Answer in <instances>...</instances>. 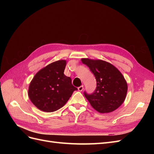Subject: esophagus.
<instances>
[{"instance_id":"esophagus-1","label":"esophagus","mask_w":154,"mask_h":154,"mask_svg":"<svg viewBox=\"0 0 154 154\" xmlns=\"http://www.w3.org/2000/svg\"><path fill=\"white\" fill-rule=\"evenodd\" d=\"M78 89L79 91H82L83 89V85H81L80 87H79L78 88Z\"/></svg>"}]
</instances>
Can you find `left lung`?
<instances>
[{
    "label": "left lung",
    "mask_w": 154,
    "mask_h": 154,
    "mask_svg": "<svg viewBox=\"0 0 154 154\" xmlns=\"http://www.w3.org/2000/svg\"><path fill=\"white\" fill-rule=\"evenodd\" d=\"M96 80V87L91 94L84 96L91 106L100 113L111 112L122 105L127 92V83L123 76L112 65L103 61L82 59Z\"/></svg>",
    "instance_id": "1"
}]
</instances>
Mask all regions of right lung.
<instances>
[{
	"label": "right lung",
	"mask_w": 154,
	"mask_h": 154,
	"mask_svg": "<svg viewBox=\"0 0 154 154\" xmlns=\"http://www.w3.org/2000/svg\"><path fill=\"white\" fill-rule=\"evenodd\" d=\"M66 60L49 64L37 72L30 83L28 96L37 108L46 112L60 109L67 103L74 91L71 79L63 74Z\"/></svg>",
	"instance_id": "obj_1"
}]
</instances>
